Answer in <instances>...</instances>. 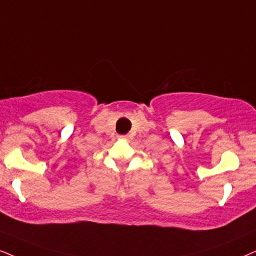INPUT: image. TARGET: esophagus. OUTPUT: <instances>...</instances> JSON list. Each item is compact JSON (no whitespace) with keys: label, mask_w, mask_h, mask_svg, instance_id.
<instances>
[{"label":"esophagus","mask_w":256,"mask_h":256,"mask_svg":"<svg viewBox=\"0 0 256 256\" xmlns=\"http://www.w3.org/2000/svg\"><path fill=\"white\" fill-rule=\"evenodd\" d=\"M119 138H122V139H126V136H119Z\"/></svg>","instance_id":"esophagus-1"}]
</instances>
